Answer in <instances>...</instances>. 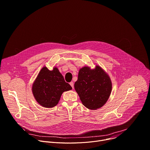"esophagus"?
<instances>
[{
	"mask_svg": "<svg viewBox=\"0 0 150 150\" xmlns=\"http://www.w3.org/2000/svg\"><path fill=\"white\" fill-rule=\"evenodd\" d=\"M70 86H71V87L73 88H74V83H73V81H71V82L70 83Z\"/></svg>",
	"mask_w": 150,
	"mask_h": 150,
	"instance_id": "obj_1",
	"label": "esophagus"
}]
</instances>
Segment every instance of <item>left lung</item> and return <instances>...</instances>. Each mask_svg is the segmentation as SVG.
<instances>
[{
	"mask_svg": "<svg viewBox=\"0 0 150 150\" xmlns=\"http://www.w3.org/2000/svg\"><path fill=\"white\" fill-rule=\"evenodd\" d=\"M74 88L85 107L98 109L108 101L112 91V82L108 74L99 66L95 69L85 66L80 69Z\"/></svg>",
	"mask_w": 150,
	"mask_h": 150,
	"instance_id": "1",
	"label": "left lung"
}]
</instances>
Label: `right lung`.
Returning <instances> with one entry per match:
<instances>
[{
    "instance_id": "right-lung-1",
    "label": "right lung",
    "mask_w": 150,
    "mask_h": 150,
    "mask_svg": "<svg viewBox=\"0 0 150 150\" xmlns=\"http://www.w3.org/2000/svg\"><path fill=\"white\" fill-rule=\"evenodd\" d=\"M71 89L57 67L52 70L42 67L33 85V93L37 102L48 108L56 106L62 93Z\"/></svg>"
}]
</instances>
